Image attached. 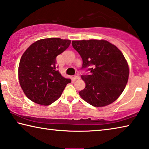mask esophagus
Here are the masks:
<instances>
[{"mask_svg":"<svg viewBox=\"0 0 149 149\" xmlns=\"http://www.w3.org/2000/svg\"><path fill=\"white\" fill-rule=\"evenodd\" d=\"M74 79H80V77H79V74H75V75H74Z\"/></svg>","mask_w":149,"mask_h":149,"instance_id":"34e87169","label":"esophagus"}]
</instances>
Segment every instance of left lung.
Masks as SVG:
<instances>
[{"mask_svg":"<svg viewBox=\"0 0 149 149\" xmlns=\"http://www.w3.org/2000/svg\"><path fill=\"white\" fill-rule=\"evenodd\" d=\"M72 46L81 57V69L90 71L82 75L85 83L79 95L95 107L114 102L124 90L129 77V66L122 52L105 40L72 41Z\"/></svg>","mask_w":149,"mask_h":149,"instance_id":"obj_1","label":"left lung"}]
</instances>
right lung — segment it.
<instances>
[{
    "instance_id": "obj_1",
    "label": "right lung",
    "mask_w": 149,
    "mask_h": 149,
    "mask_svg": "<svg viewBox=\"0 0 149 149\" xmlns=\"http://www.w3.org/2000/svg\"><path fill=\"white\" fill-rule=\"evenodd\" d=\"M70 43L68 39H43L33 42L24 52L19 64V81L25 95L33 102L50 105L71 82L60 74L56 61L58 55Z\"/></svg>"
}]
</instances>
